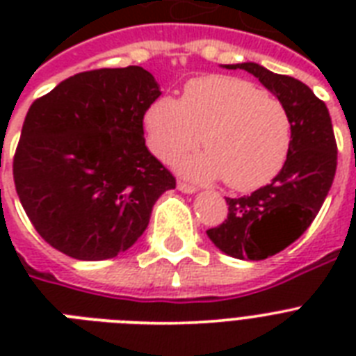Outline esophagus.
Returning <instances> with one entry per match:
<instances>
[{
  "mask_svg": "<svg viewBox=\"0 0 356 356\" xmlns=\"http://www.w3.org/2000/svg\"><path fill=\"white\" fill-rule=\"evenodd\" d=\"M177 188L181 190V192H184V194H195V192H197V188H195L194 184L184 183V181H177Z\"/></svg>",
  "mask_w": 356,
  "mask_h": 356,
  "instance_id": "obj_1",
  "label": "esophagus"
}]
</instances>
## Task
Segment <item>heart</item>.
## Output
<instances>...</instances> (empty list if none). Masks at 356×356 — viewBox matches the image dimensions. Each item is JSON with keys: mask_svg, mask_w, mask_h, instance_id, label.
Masks as SVG:
<instances>
[{"mask_svg": "<svg viewBox=\"0 0 356 356\" xmlns=\"http://www.w3.org/2000/svg\"><path fill=\"white\" fill-rule=\"evenodd\" d=\"M149 149L172 161L203 144L207 153L179 162L197 181L223 177L229 188L251 192L279 175L292 147L286 105L249 81L207 75L186 83L181 102L159 97L145 113Z\"/></svg>", "mask_w": 356, "mask_h": 356, "instance_id": "heart-1", "label": "heart"}]
</instances>
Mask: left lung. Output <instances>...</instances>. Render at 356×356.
I'll use <instances>...</instances> for the list:
<instances>
[{"label": "left lung", "instance_id": "1", "mask_svg": "<svg viewBox=\"0 0 356 356\" xmlns=\"http://www.w3.org/2000/svg\"><path fill=\"white\" fill-rule=\"evenodd\" d=\"M225 68L253 74L292 118V147L279 175L251 195L227 197V220L207 231L229 257L264 260L296 242L314 222L337 173V140L325 103L305 83L254 63Z\"/></svg>", "mask_w": 356, "mask_h": 356}]
</instances>
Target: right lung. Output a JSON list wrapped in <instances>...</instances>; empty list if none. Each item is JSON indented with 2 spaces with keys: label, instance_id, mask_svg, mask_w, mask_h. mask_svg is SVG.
<instances>
[{
  "label": "right lung",
  "instance_id": "add662e5",
  "mask_svg": "<svg viewBox=\"0 0 356 356\" xmlns=\"http://www.w3.org/2000/svg\"><path fill=\"white\" fill-rule=\"evenodd\" d=\"M161 96L140 66L83 72L25 116L13 173L19 203L51 248L77 260L127 251L175 177L145 147L144 114Z\"/></svg>",
  "mask_w": 356,
  "mask_h": 356
}]
</instances>
